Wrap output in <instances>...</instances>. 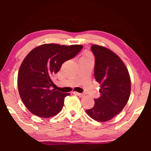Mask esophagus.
<instances>
[{
  "mask_svg": "<svg viewBox=\"0 0 151 151\" xmlns=\"http://www.w3.org/2000/svg\"><path fill=\"white\" fill-rule=\"evenodd\" d=\"M73 93L76 95V96H78L79 97H83L84 96V94L80 93H78V92H74Z\"/></svg>",
  "mask_w": 151,
  "mask_h": 151,
  "instance_id": "34e87169",
  "label": "esophagus"
}]
</instances>
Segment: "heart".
Segmentation results:
<instances>
[{"label": "heart", "mask_w": 151, "mask_h": 151, "mask_svg": "<svg viewBox=\"0 0 151 151\" xmlns=\"http://www.w3.org/2000/svg\"><path fill=\"white\" fill-rule=\"evenodd\" d=\"M84 56H91V55L89 54V53H86V54L84 55Z\"/></svg>", "instance_id": "obj_1"}]
</instances>
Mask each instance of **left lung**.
Masks as SVG:
<instances>
[{
    "label": "left lung",
    "mask_w": 151,
    "mask_h": 151,
    "mask_svg": "<svg viewBox=\"0 0 151 151\" xmlns=\"http://www.w3.org/2000/svg\"><path fill=\"white\" fill-rule=\"evenodd\" d=\"M94 76L100 84L101 96L94 99L93 108L86 110L95 120L106 122L122 111L131 93V79L124 63L118 55L104 47L93 45Z\"/></svg>",
    "instance_id": "obj_1"
}]
</instances>
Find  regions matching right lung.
<instances>
[{
    "instance_id": "right-lung-1",
    "label": "right lung",
    "mask_w": 151,
    "mask_h": 151,
    "mask_svg": "<svg viewBox=\"0 0 151 151\" xmlns=\"http://www.w3.org/2000/svg\"><path fill=\"white\" fill-rule=\"evenodd\" d=\"M83 46L45 44L36 47L24 58L18 75L20 98L27 109L41 117H51L62 110L65 93L52 89V78L65 61L73 58Z\"/></svg>"
}]
</instances>
